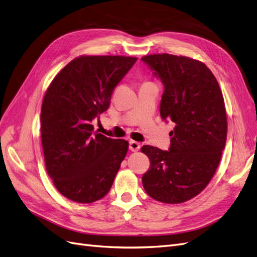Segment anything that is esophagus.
<instances>
[{
    "instance_id": "34e87169",
    "label": "esophagus",
    "mask_w": 257,
    "mask_h": 257,
    "mask_svg": "<svg viewBox=\"0 0 257 257\" xmlns=\"http://www.w3.org/2000/svg\"><path fill=\"white\" fill-rule=\"evenodd\" d=\"M141 147H142V145L139 144L138 142L130 141V149H131V151L136 152V151H138L139 149H141Z\"/></svg>"
}]
</instances>
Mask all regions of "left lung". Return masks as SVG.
Masks as SVG:
<instances>
[{"label":"left lung","mask_w":257,"mask_h":257,"mask_svg":"<svg viewBox=\"0 0 257 257\" xmlns=\"http://www.w3.org/2000/svg\"><path fill=\"white\" fill-rule=\"evenodd\" d=\"M164 84L160 113L176 125L168 151L144 146L150 169L143 176L148 195L180 204L203 191L221 161L227 118L220 85L203 63L183 56L149 54L142 58Z\"/></svg>","instance_id":"obj_1"}]
</instances>
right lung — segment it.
<instances>
[{"mask_svg":"<svg viewBox=\"0 0 257 257\" xmlns=\"http://www.w3.org/2000/svg\"><path fill=\"white\" fill-rule=\"evenodd\" d=\"M137 58L80 56L54 77L41 112L46 169L57 190L90 204L109 192L128 142L94 132L92 120L109 107L111 94Z\"/></svg>","mask_w":257,"mask_h":257,"instance_id":"1","label":"right lung"}]
</instances>
